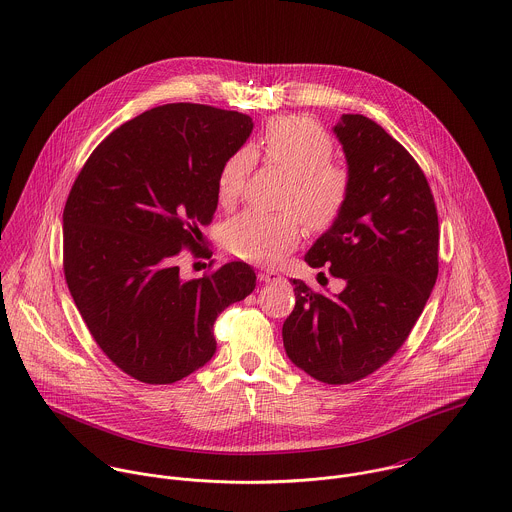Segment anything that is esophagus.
Here are the masks:
<instances>
[{
    "label": "esophagus",
    "instance_id": "obj_1",
    "mask_svg": "<svg viewBox=\"0 0 512 512\" xmlns=\"http://www.w3.org/2000/svg\"><path fill=\"white\" fill-rule=\"evenodd\" d=\"M279 279H281V275L275 273V271H261L259 273V281H263V283H275Z\"/></svg>",
    "mask_w": 512,
    "mask_h": 512
}]
</instances>
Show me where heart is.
<instances>
[{"label":"heart","mask_w":512,"mask_h":512,"mask_svg":"<svg viewBox=\"0 0 512 512\" xmlns=\"http://www.w3.org/2000/svg\"><path fill=\"white\" fill-rule=\"evenodd\" d=\"M255 157L290 172L284 208L300 212L310 228H330L338 220L349 194V174L332 163L334 141L314 119L302 115L273 117L251 151H233L218 172V198L224 206L241 198ZM300 239L302 220L294 212L247 210L226 226L229 251L251 263H277Z\"/></svg>","instance_id":"b5f03b06"}]
</instances>
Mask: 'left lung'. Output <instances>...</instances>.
<instances>
[{
    "instance_id": "obj_1",
    "label": "left lung",
    "mask_w": 512,
    "mask_h": 512,
    "mask_svg": "<svg viewBox=\"0 0 512 512\" xmlns=\"http://www.w3.org/2000/svg\"><path fill=\"white\" fill-rule=\"evenodd\" d=\"M349 194L338 220L304 255L330 265L345 288L330 296L292 279L284 320L288 359L328 385L359 381L406 341L438 279V212L418 163L373 119L343 114L334 125Z\"/></svg>"
}]
</instances>
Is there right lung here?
Wrapping results in <instances>:
<instances>
[{
    "instance_id": "right-lung-1",
    "label": "right lung",
    "mask_w": 512,
    "mask_h": 512,
    "mask_svg": "<svg viewBox=\"0 0 512 512\" xmlns=\"http://www.w3.org/2000/svg\"><path fill=\"white\" fill-rule=\"evenodd\" d=\"M253 119L167 104L117 127L74 180L62 214L64 277L92 338L115 365L171 385L216 353L214 322L255 288L231 261L184 281L174 257L196 249L218 208V172Z\"/></svg>"
}]
</instances>
